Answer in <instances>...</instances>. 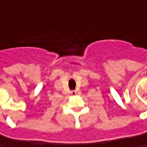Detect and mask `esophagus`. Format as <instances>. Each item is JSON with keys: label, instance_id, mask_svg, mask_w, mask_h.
<instances>
[{"label": "esophagus", "instance_id": "34e87169", "mask_svg": "<svg viewBox=\"0 0 147 147\" xmlns=\"http://www.w3.org/2000/svg\"><path fill=\"white\" fill-rule=\"evenodd\" d=\"M71 94H72L73 96H75L77 94V92L76 91H72V92H71Z\"/></svg>", "mask_w": 147, "mask_h": 147}]
</instances>
